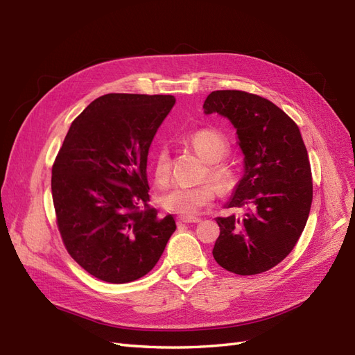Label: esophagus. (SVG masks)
<instances>
[{
	"instance_id": "34e87169",
	"label": "esophagus",
	"mask_w": 355,
	"mask_h": 355,
	"mask_svg": "<svg viewBox=\"0 0 355 355\" xmlns=\"http://www.w3.org/2000/svg\"><path fill=\"white\" fill-rule=\"evenodd\" d=\"M200 218H189V216H180L178 218V223H198Z\"/></svg>"
}]
</instances>
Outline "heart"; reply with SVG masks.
<instances>
[{
  "instance_id": "obj_1",
  "label": "heart",
  "mask_w": 355,
  "mask_h": 355,
  "mask_svg": "<svg viewBox=\"0 0 355 355\" xmlns=\"http://www.w3.org/2000/svg\"><path fill=\"white\" fill-rule=\"evenodd\" d=\"M191 145L197 154L211 163L209 167V178L218 185L220 191H228L235 184L234 170L219 163L230 151V145L222 135L213 130H198L191 136ZM153 173L159 187H166L171 178V161L168 149L159 146L153 158ZM216 189L209 182L196 187H176L158 197V204L170 213L180 216H194L204 206H207L214 198Z\"/></svg>"
}]
</instances>
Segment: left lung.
<instances>
[{
    "mask_svg": "<svg viewBox=\"0 0 355 355\" xmlns=\"http://www.w3.org/2000/svg\"><path fill=\"white\" fill-rule=\"evenodd\" d=\"M202 110L228 118L244 154L243 178L227 202L244 213L216 218L213 257L234 274L265 272L293 250L309 216L313 176L302 136L277 105L247 92H211Z\"/></svg>",
    "mask_w": 355,
    "mask_h": 355,
    "instance_id": "1",
    "label": "left lung"
}]
</instances>
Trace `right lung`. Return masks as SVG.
<instances>
[{
    "instance_id": "obj_1",
    "label": "right lung",
    "mask_w": 355,
    "mask_h": 355,
    "mask_svg": "<svg viewBox=\"0 0 355 355\" xmlns=\"http://www.w3.org/2000/svg\"><path fill=\"white\" fill-rule=\"evenodd\" d=\"M170 94L110 93L72 121L51 168V196L68 253L85 271L123 284L153 270L176 230L149 206L146 161Z\"/></svg>"
}]
</instances>
